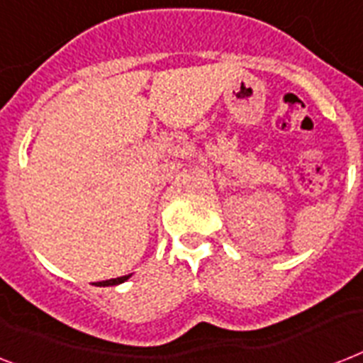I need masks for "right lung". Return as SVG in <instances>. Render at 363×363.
I'll return each mask as SVG.
<instances>
[{
    "instance_id": "right-lung-1",
    "label": "right lung",
    "mask_w": 363,
    "mask_h": 363,
    "mask_svg": "<svg viewBox=\"0 0 363 363\" xmlns=\"http://www.w3.org/2000/svg\"><path fill=\"white\" fill-rule=\"evenodd\" d=\"M132 274H128V276H121V278H113V279H106V281H99V284H95L96 287H110V285H119V284H125L126 279L130 278Z\"/></svg>"
}]
</instances>
